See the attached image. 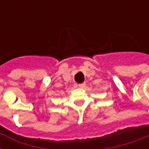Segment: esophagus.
Wrapping results in <instances>:
<instances>
[{"label": "esophagus", "mask_w": 149, "mask_h": 149, "mask_svg": "<svg viewBox=\"0 0 149 149\" xmlns=\"http://www.w3.org/2000/svg\"><path fill=\"white\" fill-rule=\"evenodd\" d=\"M85 85H86L85 83H82V84H79V85H78V86H79V88H84V86H85Z\"/></svg>", "instance_id": "34e87169"}]
</instances>
